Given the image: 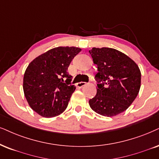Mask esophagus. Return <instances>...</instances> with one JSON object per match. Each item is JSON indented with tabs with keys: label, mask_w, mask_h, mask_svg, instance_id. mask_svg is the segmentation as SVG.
Masks as SVG:
<instances>
[{
	"label": "esophagus",
	"mask_w": 159,
	"mask_h": 159,
	"mask_svg": "<svg viewBox=\"0 0 159 159\" xmlns=\"http://www.w3.org/2000/svg\"><path fill=\"white\" fill-rule=\"evenodd\" d=\"M84 85H86V82L81 81V82H78V83H77V86L79 88H81L82 86H84Z\"/></svg>",
	"instance_id": "1"
}]
</instances>
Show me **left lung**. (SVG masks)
Segmentation results:
<instances>
[{"mask_svg":"<svg viewBox=\"0 0 159 159\" xmlns=\"http://www.w3.org/2000/svg\"><path fill=\"white\" fill-rule=\"evenodd\" d=\"M98 66L97 94L89 101L96 113L113 116L125 111L134 102L141 86L137 65L117 50L93 48L89 51Z\"/></svg>","mask_w":159,"mask_h":159,"instance_id":"8db88e82","label":"left lung"}]
</instances>
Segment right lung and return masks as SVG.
<instances>
[{
    "label": "right lung",
    "instance_id": "add662e5",
    "mask_svg": "<svg viewBox=\"0 0 159 159\" xmlns=\"http://www.w3.org/2000/svg\"><path fill=\"white\" fill-rule=\"evenodd\" d=\"M81 51L75 47H58L38 56L28 66L23 91L29 106L44 117H53L67 107L75 89L68 67Z\"/></svg>",
    "mask_w": 159,
    "mask_h": 159
}]
</instances>
